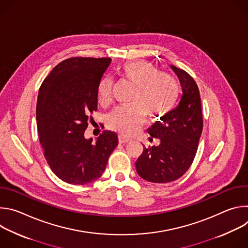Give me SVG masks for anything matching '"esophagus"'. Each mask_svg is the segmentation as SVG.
I'll return each mask as SVG.
<instances>
[{
  "label": "esophagus",
  "instance_id": "esophagus-1",
  "mask_svg": "<svg viewBox=\"0 0 248 248\" xmlns=\"http://www.w3.org/2000/svg\"><path fill=\"white\" fill-rule=\"evenodd\" d=\"M128 141H130V138H128L123 134H119V142L120 143H126V142H128Z\"/></svg>",
  "mask_w": 248,
  "mask_h": 248
}]
</instances>
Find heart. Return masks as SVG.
I'll return each instance as SVG.
<instances>
[{"mask_svg": "<svg viewBox=\"0 0 248 248\" xmlns=\"http://www.w3.org/2000/svg\"><path fill=\"white\" fill-rule=\"evenodd\" d=\"M121 80L134 86L129 107L117 108L108 118V126L123 134H131L144 122L145 115L154 120L169 113L178 100L180 87L173 77L146 61H132L119 68ZM113 82L104 78L97 87L98 102L107 107L112 102Z\"/></svg>", "mask_w": 248, "mask_h": 248, "instance_id": "heart-1", "label": "heart"}]
</instances>
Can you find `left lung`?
Masks as SVG:
<instances>
[{
	"label": "left lung",
	"instance_id": "left-lung-1",
	"mask_svg": "<svg viewBox=\"0 0 248 248\" xmlns=\"http://www.w3.org/2000/svg\"><path fill=\"white\" fill-rule=\"evenodd\" d=\"M178 76L183 95L176 107L161 117L147 132L161 142L158 146L143 147L135 162L140 178L166 184L180 179L191 166L203 128L201 99L194 79L184 69L170 65Z\"/></svg>",
	"mask_w": 248,
	"mask_h": 248
}]
</instances>
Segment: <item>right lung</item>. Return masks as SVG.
<instances>
[{
	"instance_id": "1",
	"label": "right lung",
	"mask_w": 248,
	"mask_h": 248,
	"mask_svg": "<svg viewBox=\"0 0 248 248\" xmlns=\"http://www.w3.org/2000/svg\"><path fill=\"white\" fill-rule=\"evenodd\" d=\"M110 58H69L56 65L40 86L36 120L45 159L53 172L70 185L99 179L117 147V133L104 130L96 142L84 131L97 111V87Z\"/></svg>"
}]
</instances>
